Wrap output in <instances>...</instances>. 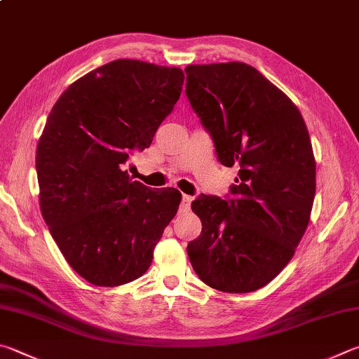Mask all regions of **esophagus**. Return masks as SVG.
<instances>
[{
  "label": "esophagus",
  "instance_id": "1",
  "mask_svg": "<svg viewBox=\"0 0 359 359\" xmlns=\"http://www.w3.org/2000/svg\"><path fill=\"white\" fill-rule=\"evenodd\" d=\"M191 201H193L191 196H188V194H184V196H182V208H185V210H188V208H190V205H191Z\"/></svg>",
  "mask_w": 359,
  "mask_h": 359
}]
</instances>
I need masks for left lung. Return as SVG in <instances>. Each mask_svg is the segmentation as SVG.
Listing matches in <instances>:
<instances>
[{
  "label": "left lung",
  "instance_id": "8db88e82",
  "mask_svg": "<svg viewBox=\"0 0 359 359\" xmlns=\"http://www.w3.org/2000/svg\"><path fill=\"white\" fill-rule=\"evenodd\" d=\"M187 99L221 165H238L224 199L201 194L191 208L201 236L187 252L202 283L254 292L289 264L308 227L316 160L292 100L245 62L188 66Z\"/></svg>",
  "mask_w": 359,
  "mask_h": 359
}]
</instances>
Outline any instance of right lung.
<instances>
[{
  "mask_svg": "<svg viewBox=\"0 0 359 359\" xmlns=\"http://www.w3.org/2000/svg\"><path fill=\"white\" fill-rule=\"evenodd\" d=\"M184 72L116 60L64 90L36 151L41 210L78 275L114 287L144 275L177 213V190L152 191L123 166L151 146L177 103Z\"/></svg>",
  "mask_w": 359,
  "mask_h": 359,
  "instance_id": "add662e5",
  "label": "right lung"
}]
</instances>
